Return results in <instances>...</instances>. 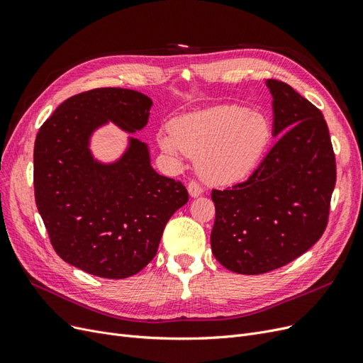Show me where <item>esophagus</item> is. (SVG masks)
I'll list each match as a JSON object with an SVG mask.
<instances>
[{"mask_svg": "<svg viewBox=\"0 0 363 363\" xmlns=\"http://www.w3.org/2000/svg\"><path fill=\"white\" fill-rule=\"evenodd\" d=\"M189 193H190V196L191 197H199L201 196L202 193H203V189H202V185H199L197 182H190L189 184Z\"/></svg>", "mask_w": 363, "mask_h": 363, "instance_id": "esophagus-1", "label": "esophagus"}]
</instances>
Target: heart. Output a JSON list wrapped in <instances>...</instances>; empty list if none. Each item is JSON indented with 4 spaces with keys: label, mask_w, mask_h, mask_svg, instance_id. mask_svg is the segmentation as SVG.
Returning <instances> with one entry per match:
<instances>
[{
    "label": "heart",
    "mask_w": 363,
    "mask_h": 363,
    "mask_svg": "<svg viewBox=\"0 0 363 363\" xmlns=\"http://www.w3.org/2000/svg\"><path fill=\"white\" fill-rule=\"evenodd\" d=\"M272 140L265 116L240 105H220L184 114L158 134L172 157H197L199 172L214 184L242 179L258 166Z\"/></svg>",
    "instance_id": "b5f03b06"
}]
</instances>
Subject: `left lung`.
Here are the masks:
<instances>
[{"instance_id": "obj_1", "label": "left lung", "mask_w": 363, "mask_h": 363, "mask_svg": "<svg viewBox=\"0 0 363 363\" xmlns=\"http://www.w3.org/2000/svg\"><path fill=\"white\" fill-rule=\"evenodd\" d=\"M267 86L281 135L247 181L211 194L213 253L240 274L273 272L308 252L325 230L336 182L323 113L282 81Z\"/></svg>"}]
</instances>
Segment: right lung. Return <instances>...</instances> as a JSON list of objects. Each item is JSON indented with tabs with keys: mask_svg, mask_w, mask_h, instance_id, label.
I'll return each mask as SVG.
<instances>
[{
	"mask_svg": "<svg viewBox=\"0 0 363 363\" xmlns=\"http://www.w3.org/2000/svg\"><path fill=\"white\" fill-rule=\"evenodd\" d=\"M152 99L105 87L66 99L34 143V197L55 253L89 274L125 279L154 259L169 218L189 202L182 182L150 166L149 149L130 137L125 154L102 164L93 131L108 121L126 133L146 126Z\"/></svg>",
	"mask_w": 363,
	"mask_h": 363,
	"instance_id": "1",
	"label": "right lung"
}]
</instances>
